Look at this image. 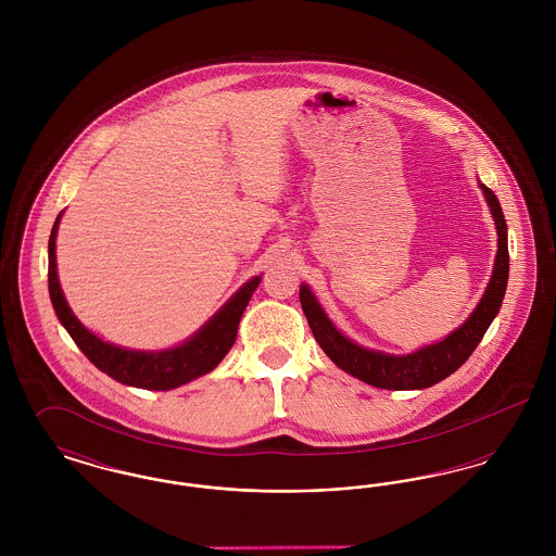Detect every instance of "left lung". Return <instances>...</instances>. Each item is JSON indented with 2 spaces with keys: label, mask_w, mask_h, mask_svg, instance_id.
Instances as JSON below:
<instances>
[{
  "label": "left lung",
  "mask_w": 556,
  "mask_h": 556,
  "mask_svg": "<svg viewBox=\"0 0 556 556\" xmlns=\"http://www.w3.org/2000/svg\"><path fill=\"white\" fill-rule=\"evenodd\" d=\"M490 211L494 214L498 229V254L492 279L473 315L467 318L446 340L427 345L406 356L381 354L365 350L344 338L331 320L325 317L315 295L306 286L300 288V302L313 336L323 352L345 372L358 377L361 381L381 390H424L435 386L458 369L473 354L490 323L498 315L503 304L506 281H508V245H506V223L498 198L490 187L481 184Z\"/></svg>",
  "instance_id": "left-lung-1"
}]
</instances>
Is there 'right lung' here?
<instances>
[{
  "label": "right lung",
  "mask_w": 556,
  "mask_h": 556,
  "mask_svg": "<svg viewBox=\"0 0 556 556\" xmlns=\"http://www.w3.org/2000/svg\"><path fill=\"white\" fill-rule=\"evenodd\" d=\"M60 216L62 214H58L53 223L50 245H48L50 298L60 323L66 327L75 344L79 345L80 352L98 369L104 370L108 377L125 386L164 392L211 372L225 358V354L236 342L239 318L243 315L252 293L258 288L261 277L250 279L191 340H187L186 344L177 345L173 350H162V352L125 350V348L102 342L89 329H85L64 300V293L58 283V273H55V233H58Z\"/></svg>",
  "instance_id": "add662e5"
}]
</instances>
